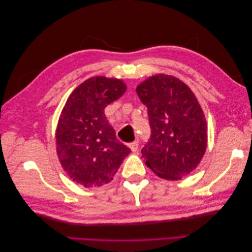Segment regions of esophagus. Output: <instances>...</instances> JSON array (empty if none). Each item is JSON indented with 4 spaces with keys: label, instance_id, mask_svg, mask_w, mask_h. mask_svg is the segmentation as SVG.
Listing matches in <instances>:
<instances>
[{
    "label": "esophagus",
    "instance_id": "1",
    "mask_svg": "<svg viewBox=\"0 0 252 252\" xmlns=\"http://www.w3.org/2000/svg\"><path fill=\"white\" fill-rule=\"evenodd\" d=\"M128 146H129V148L131 149V151H132V152H135V151H138L139 144H138V142H132V143L129 144Z\"/></svg>",
    "mask_w": 252,
    "mask_h": 252
}]
</instances>
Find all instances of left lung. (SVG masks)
Masks as SVG:
<instances>
[{
  "label": "left lung",
  "instance_id": "left-lung-1",
  "mask_svg": "<svg viewBox=\"0 0 252 252\" xmlns=\"http://www.w3.org/2000/svg\"><path fill=\"white\" fill-rule=\"evenodd\" d=\"M147 106L151 138L142 149L145 164L158 177L178 181L192 172L207 148V123L196 96L184 82L165 73L135 88Z\"/></svg>",
  "mask_w": 252,
  "mask_h": 252
}]
</instances>
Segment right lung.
Returning <instances> with one entry per match:
<instances>
[{"label": "right lung", "instance_id": "add662e5", "mask_svg": "<svg viewBox=\"0 0 252 252\" xmlns=\"http://www.w3.org/2000/svg\"><path fill=\"white\" fill-rule=\"evenodd\" d=\"M126 89L123 80L90 78L72 91L61 112L56 130L59 161L68 177L84 187L107 184L130 154L104 113Z\"/></svg>", "mask_w": 252, "mask_h": 252}]
</instances>
